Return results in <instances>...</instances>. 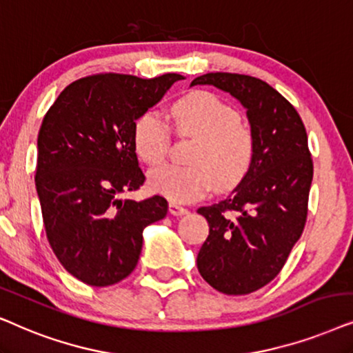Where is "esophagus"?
I'll return each instance as SVG.
<instances>
[{
  "mask_svg": "<svg viewBox=\"0 0 353 353\" xmlns=\"http://www.w3.org/2000/svg\"><path fill=\"white\" fill-rule=\"evenodd\" d=\"M169 213L172 216H184L189 213V210L184 208V206H181L179 203H176V201H169Z\"/></svg>",
  "mask_w": 353,
  "mask_h": 353,
  "instance_id": "34e87169",
  "label": "esophagus"
}]
</instances>
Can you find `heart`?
Segmentation results:
<instances>
[{
  "label": "heart",
  "mask_w": 353,
  "mask_h": 353,
  "mask_svg": "<svg viewBox=\"0 0 353 353\" xmlns=\"http://www.w3.org/2000/svg\"><path fill=\"white\" fill-rule=\"evenodd\" d=\"M169 116L179 134L196 139L189 159L194 166L164 164L153 169L148 176L153 192L185 203L208 194L214 182L219 189H228L245 176L253 157V137L229 103L214 93L195 92L174 103ZM134 147L150 166L166 158L169 128L161 116L148 111L135 121Z\"/></svg>",
  "instance_id": "obj_1"
}]
</instances>
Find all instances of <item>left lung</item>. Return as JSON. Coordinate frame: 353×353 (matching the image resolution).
<instances>
[{
    "label": "left lung",
    "instance_id": "1",
    "mask_svg": "<svg viewBox=\"0 0 353 353\" xmlns=\"http://www.w3.org/2000/svg\"><path fill=\"white\" fill-rule=\"evenodd\" d=\"M192 85H213L247 110L250 168L228 199L196 210L210 225L196 256L201 278L223 294L245 295L279 274L303 232L313 179L307 130L295 108L256 77L210 72Z\"/></svg>",
    "mask_w": 353,
    "mask_h": 353
}]
</instances>
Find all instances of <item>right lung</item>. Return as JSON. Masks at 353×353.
Listing matches in <instances>:
<instances>
[{
    "instance_id": "right-lung-1",
    "label": "right lung",
    "mask_w": 353,
    "mask_h": 353,
    "mask_svg": "<svg viewBox=\"0 0 353 353\" xmlns=\"http://www.w3.org/2000/svg\"><path fill=\"white\" fill-rule=\"evenodd\" d=\"M181 74L154 79L97 74L56 98L41 122L35 185L46 237L64 270L93 288L128 278L137 266L143 229L163 219V196L121 199L145 176L134 125Z\"/></svg>"
}]
</instances>
